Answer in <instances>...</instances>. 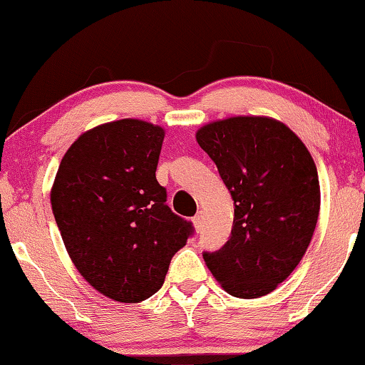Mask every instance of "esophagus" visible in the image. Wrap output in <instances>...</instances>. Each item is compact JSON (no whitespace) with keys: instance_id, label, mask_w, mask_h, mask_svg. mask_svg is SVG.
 Returning <instances> with one entry per match:
<instances>
[{"instance_id":"1","label":"esophagus","mask_w":365,"mask_h":365,"mask_svg":"<svg viewBox=\"0 0 365 365\" xmlns=\"http://www.w3.org/2000/svg\"><path fill=\"white\" fill-rule=\"evenodd\" d=\"M202 219H204V217H202V212H197L195 214V217H193V225H195V229L197 230H200V227H202Z\"/></svg>"}]
</instances>
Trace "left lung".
<instances>
[{"label":"left lung","mask_w":365,"mask_h":365,"mask_svg":"<svg viewBox=\"0 0 365 365\" xmlns=\"http://www.w3.org/2000/svg\"><path fill=\"white\" fill-rule=\"evenodd\" d=\"M197 143L234 200L229 241L204 259L229 294L259 298L305 256L320 212L315 161L286 124L237 116L205 124Z\"/></svg>","instance_id":"8db88e82"}]
</instances>
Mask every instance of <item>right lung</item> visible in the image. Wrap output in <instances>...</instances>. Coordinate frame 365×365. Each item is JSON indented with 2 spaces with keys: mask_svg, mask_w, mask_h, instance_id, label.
Here are the masks:
<instances>
[{
  "mask_svg": "<svg viewBox=\"0 0 365 365\" xmlns=\"http://www.w3.org/2000/svg\"><path fill=\"white\" fill-rule=\"evenodd\" d=\"M163 128L119 119L81 135L60 161L50 202L60 236L92 288L140 303L163 286L193 234L156 180Z\"/></svg>",
  "mask_w": 365,
  "mask_h": 365,
  "instance_id": "add662e5",
  "label": "right lung"
}]
</instances>
